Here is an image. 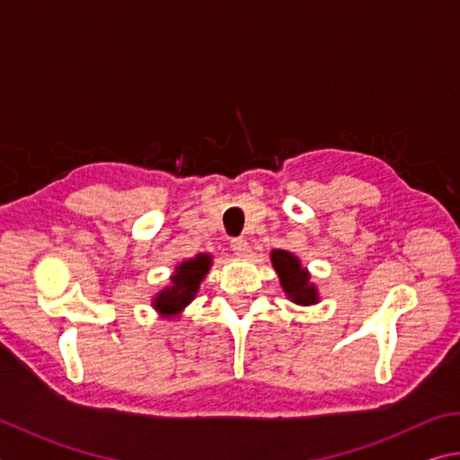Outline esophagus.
<instances>
[{"label":"esophagus","instance_id":"1","mask_svg":"<svg viewBox=\"0 0 460 460\" xmlns=\"http://www.w3.org/2000/svg\"><path fill=\"white\" fill-rule=\"evenodd\" d=\"M231 249H233V253H235L237 257H247L249 255V243H247V239H243V237L233 239L231 241Z\"/></svg>","mask_w":460,"mask_h":460}]
</instances>
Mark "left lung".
<instances>
[{"mask_svg": "<svg viewBox=\"0 0 460 460\" xmlns=\"http://www.w3.org/2000/svg\"><path fill=\"white\" fill-rule=\"evenodd\" d=\"M271 265L289 302L297 305L320 304V291L312 281V273L302 265V259L297 255L286 252V249H273Z\"/></svg>", "mask_w": 460, "mask_h": 460, "instance_id": "1", "label": "left lung"}]
</instances>
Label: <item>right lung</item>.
<instances>
[{
	"instance_id": "obj_1",
	"label": "right lung",
	"mask_w": 460,
	"mask_h": 460,
	"mask_svg": "<svg viewBox=\"0 0 460 460\" xmlns=\"http://www.w3.org/2000/svg\"><path fill=\"white\" fill-rule=\"evenodd\" d=\"M213 265L211 253H197L190 259H182L181 263L174 265V271L166 286L156 291L150 305L161 317H179L185 307L193 302L199 294L203 279L207 278L208 270Z\"/></svg>"
}]
</instances>
